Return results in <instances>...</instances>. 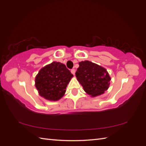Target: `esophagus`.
Masks as SVG:
<instances>
[{"instance_id": "esophagus-1", "label": "esophagus", "mask_w": 146, "mask_h": 146, "mask_svg": "<svg viewBox=\"0 0 146 146\" xmlns=\"http://www.w3.org/2000/svg\"><path fill=\"white\" fill-rule=\"evenodd\" d=\"M71 73L73 74V75H75V73H76V70H75L74 69H72L71 70Z\"/></svg>"}]
</instances>
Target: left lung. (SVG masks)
I'll list each match as a JSON object with an SVG mask.
<instances>
[{"mask_svg":"<svg viewBox=\"0 0 146 146\" xmlns=\"http://www.w3.org/2000/svg\"><path fill=\"white\" fill-rule=\"evenodd\" d=\"M78 64L76 76L84 91L93 98L103 94L108 89L111 80L107 70L88 60L79 62Z\"/></svg>","mask_w":146,"mask_h":146,"instance_id":"obj_1","label":"left lung"}]
</instances>
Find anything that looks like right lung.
Listing matches in <instances>:
<instances>
[{
	"instance_id": "1",
	"label": "right lung",
	"mask_w": 146,
	"mask_h": 146,
	"mask_svg": "<svg viewBox=\"0 0 146 146\" xmlns=\"http://www.w3.org/2000/svg\"><path fill=\"white\" fill-rule=\"evenodd\" d=\"M73 77L64 64L54 61L39 70L35 77V86L42 98L57 101L64 95L66 87Z\"/></svg>"
}]
</instances>
